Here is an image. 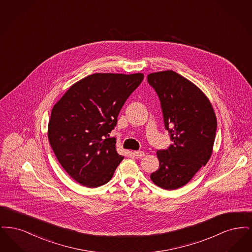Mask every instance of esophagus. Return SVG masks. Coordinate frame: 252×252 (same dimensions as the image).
<instances>
[{"label":"esophagus","mask_w":252,"mask_h":252,"mask_svg":"<svg viewBox=\"0 0 252 252\" xmlns=\"http://www.w3.org/2000/svg\"><path fill=\"white\" fill-rule=\"evenodd\" d=\"M144 151H134V156L136 157L137 158H144Z\"/></svg>","instance_id":"34e87169"}]
</instances>
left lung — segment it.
Returning <instances> with one entry per match:
<instances>
[{
	"instance_id": "left-lung-1",
	"label": "left lung",
	"mask_w": 252,
	"mask_h": 252,
	"mask_svg": "<svg viewBox=\"0 0 252 252\" xmlns=\"http://www.w3.org/2000/svg\"><path fill=\"white\" fill-rule=\"evenodd\" d=\"M159 99L167 149L157 151L159 167L150 176L160 188L175 190L187 184L210 159L216 139V114L210 101L191 81L173 71L147 75Z\"/></svg>"
}]
</instances>
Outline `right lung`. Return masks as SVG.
I'll return each instance as SVG.
<instances>
[{"instance_id": "right-lung-1", "label": "right lung", "mask_w": 252, "mask_h": 252, "mask_svg": "<svg viewBox=\"0 0 252 252\" xmlns=\"http://www.w3.org/2000/svg\"><path fill=\"white\" fill-rule=\"evenodd\" d=\"M143 79V73H94L72 85L54 106L49 142L61 166L81 185L108 183L123 160L109 133Z\"/></svg>"}]
</instances>
